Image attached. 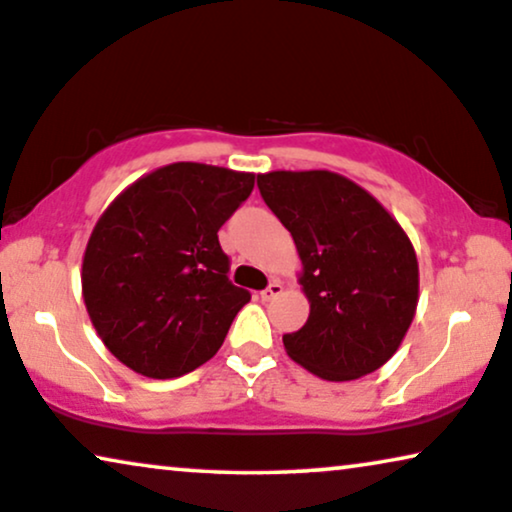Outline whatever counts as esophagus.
I'll list each match as a JSON object with an SVG mask.
<instances>
[{"label":"esophagus","mask_w":512,"mask_h":512,"mask_svg":"<svg viewBox=\"0 0 512 512\" xmlns=\"http://www.w3.org/2000/svg\"><path fill=\"white\" fill-rule=\"evenodd\" d=\"M281 292H283V283L281 281H271L267 288L260 292V295H262L264 302H271V299H276L278 295H281Z\"/></svg>","instance_id":"34e87169"}]
</instances>
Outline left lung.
I'll list each match as a JSON object with an SVG mask.
<instances>
[{"label": "left lung", "mask_w": 512, "mask_h": 512, "mask_svg": "<svg viewBox=\"0 0 512 512\" xmlns=\"http://www.w3.org/2000/svg\"><path fill=\"white\" fill-rule=\"evenodd\" d=\"M302 260L309 320L283 337L288 356L325 381L379 370L400 349L419 302L410 236L370 192L330 170L257 175Z\"/></svg>", "instance_id": "1"}]
</instances>
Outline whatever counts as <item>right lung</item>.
<instances>
[{
    "mask_svg": "<svg viewBox=\"0 0 512 512\" xmlns=\"http://www.w3.org/2000/svg\"><path fill=\"white\" fill-rule=\"evenodd\" d=\"M255 175L177 161L142 175L95 222L81 262L88 318L114 358L149 379L196 370L250 292L229 283L217 231Z\"/></svg>",
    "mask_w": 512,
    "mask_h": 512,
    "instance_id": "obj_1",
    "label": "right lung"
}]
</instances>
